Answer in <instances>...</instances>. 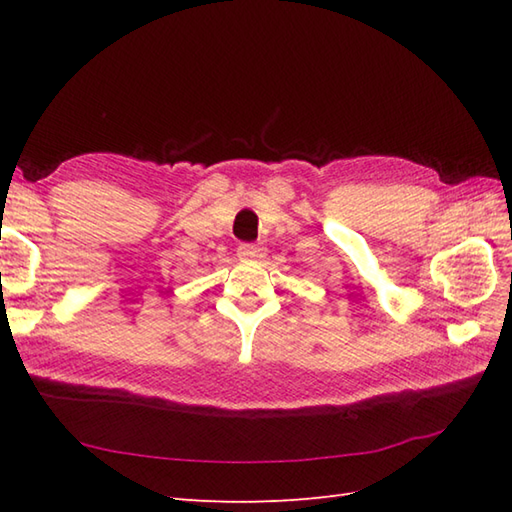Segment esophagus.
<instances>
[{
	"label": "esophagus",
	"mask_w": 512,
	"mask_h": 512,
	"mask_svg": "<svg viewBox=\"0 0 512 512\" xmlns=\"http://www.w3.org/2000/svg\"><path fill=\"white\" fill-rule=\"evenodd\" d=\"M264 255H266V248L257 244H242L237 248L239 259H262Z\"/></svg>",
	"instance_id": "esophagus-1"
}]
</instances>
